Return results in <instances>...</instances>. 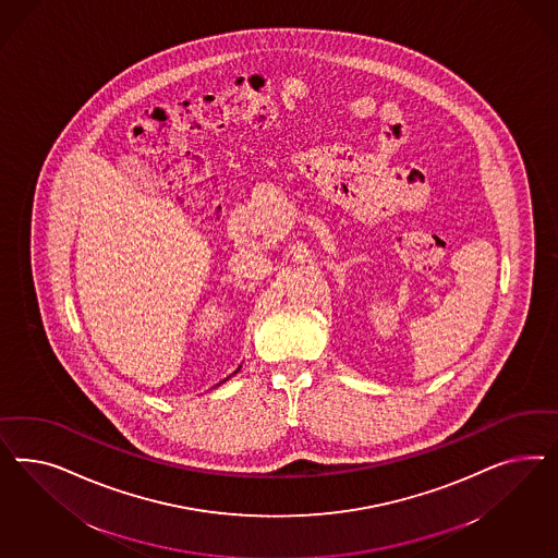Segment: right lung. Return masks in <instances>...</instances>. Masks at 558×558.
<instances>
[{
  "label": "right lung",
  "mask_w": 558,
  "mask_h": 558,
  "mask_svg": "<svg viewBox=\"0 0 558 558\" xmlns=\"http://www.w3.org/2000/svg\"><path fill=\"white\" fill-rule=\"evenodd\" d=\"M241 371V366H239V368H236L235 372H233V374H236V372ZM233 374H229V376H227V378H225V380H229V378H231V376H233ZM225 380H222V383H225ZM220 385V383H219ZM219 385H217V387H219Z\"/></svg>",
  "instance_id": "right-lung-1"
}]
</instances>
